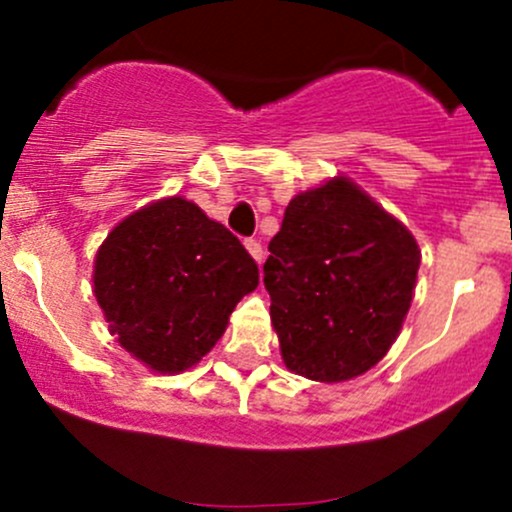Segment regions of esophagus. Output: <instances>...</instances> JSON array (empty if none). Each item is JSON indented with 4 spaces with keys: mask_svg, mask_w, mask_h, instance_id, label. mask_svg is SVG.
Wrapping results in <instances>:
<instances>
[{
    "mask_svg": "<svg viewBox=\"0 0 512 512\" xmlns=\"http://www.w3.org/2000/svg\"><path fill=\"white\" fill-rule=\"evenodd\" d=\"M245 247H247V252H250L252 255V260L257 262V265H262V255H265V252H262V245L257 240H245Z\"/></svg>",
    "mask_w": 512,
    "mask_h": 512,
    "instance_id": "obj_1",
    "label": "esophagus"
}]
</instances>
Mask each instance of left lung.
I'll use <instances>...</instances> for the list:
<instances>
[{"label": "left lung", "instance_id": "8db88e82", "mask_svg": "<svg viewBox=\"0 0 512 512\" xmlns=\"http://www.w3.org/2000/svg\"><path fill=\"white\" fill-rule=\"evenodd\" d=\"M418 265L409 227L347 175L294 195L265 262L287 369L339 384L379 364L404 327Z\"/></svg>", "mask_w": 512, "mask_h": 512}]
</instances>
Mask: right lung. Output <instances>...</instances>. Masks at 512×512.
Wrapping results in <instances>:
<instances>
[{
    "label": "right lung",
    "mask_w": 512,
    "mask_h": 512,
    "mask_svg": "<svg viewBox=\"0 0 512 512\" xmlns=\"http://www.w3.org/2000/svg\"><path fill=\"white\" fill-rule=\"evenodd\" d=\"M260 282L255 260L193 200L160 198L121 220L94 260L108 332L156 374H180L218 344Z\"/></svg>",
    "instance_id": "right-lung-1"
}]
</instances>
